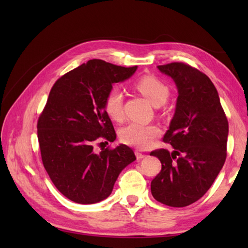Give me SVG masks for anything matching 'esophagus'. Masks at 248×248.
I'll return each instance as SVG.
<instances>
[{
    "mask_svg": "<svg viewBox=\"0 0 248 248\" xmlns=\"http://www.w3.org/2000/svg\"><path fill=\"white\" fill-rule=\"evenodd\" d=\"M134 153H136V156H137L138 159H141V158L145 157V154L140 152V151H138V150H136V152H134Z\"/></svg>",
    "mask_w": 248,
    "mask_h": 248,
    "instance_id": "1",
    "label": "esophagus"
}]
</instances>
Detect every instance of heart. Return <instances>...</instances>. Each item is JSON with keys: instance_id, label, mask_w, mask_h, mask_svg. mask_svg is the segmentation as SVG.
Returning <instances> with one entry per match:
<instances>
[{"instance_id": "1", "label": "heart", "mask_w": 248, "mask_h": 248, "mask_svg": "<svg viewBox=\"0 0 248 248\" xmlns=\"http://www.w3.org/2000/svg\"><path fill=\"white\" fill-rule=\"evenodd\" d=\"M134 87L148 98L155 106L164 104L170 96V87L155 75H143L134 83ZM104 109L111 120L120 123L124 118V95L120 90H109L104 99ZM161 133V130L154 124L130 123L120 130L119 137L124 143L146 149L153 143Z\"/></svg>"}]
</instances>
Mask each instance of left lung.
Here are the masks:
<instances>
[{
  "mask_svg": "<svg viewBox=\"0 0 248 248\" xmlns=\"http://www.w3.org/2000/svg\"><path fill=\"white\" fill-rule=\"evenodd\" d=\"M174 79L177 104L163 141L173 152L157 149L162 170L151 182L155 200L182 208L199 200L209 190L226 158L229 123L219 94L207 75L183 62L158 65Z\"/></svg>",
  "mask_w": 248,
  "mask_h": 248,
  "instance_id": "1",
  "label": "left lung"
}]
</instances>
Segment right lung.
Segmentation results:
<instances>
[{"label": "right lung", "instance_id": "1", "mask_svg": "<svg viewBox=\"0 0 248 248\" xmlns=\"http://www.w3.org/2000/svg\"><path fill=\"white\" fill-rule=\"evenodd\" d=\"M136 70L94 59L59 78L50 91L37 123L41 161L57 189L74 202L106 199L120 171L136 159L124 144L94 151L102 140H116L105 96Z\"/></svg>", "mask_w": 248, "mask_h": 248}]
</instances>
